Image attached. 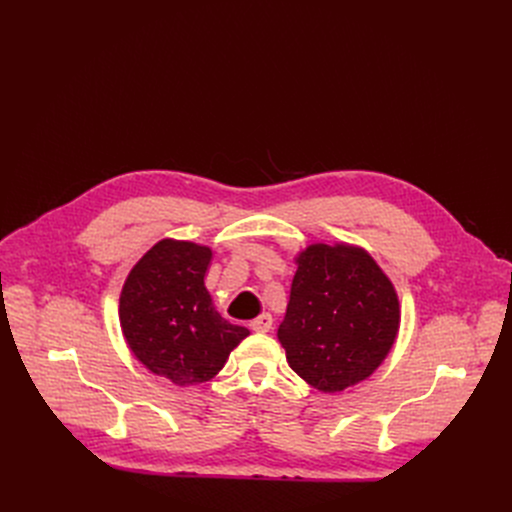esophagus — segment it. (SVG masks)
I'll use <instances>...</instances> for the list:
<instances>
[{
    "mask_svg": "<svg viewBox=\"0 0 512 512\" xmlns=\"http://www.w3.org/2000/svg\"><path fill=\"white\" fill-rule=\"evenodd\" d=\"M272 326H274V319H272L270 313H263V315H259V317H255V319L251 321V330H253V332H261V334L270 332Z\"/></svg>",
    "mask_w": 512,
    "mask_h": 512,
    "instance_id": "34e87169",
    "label": "esophagus"
}]
</instances>
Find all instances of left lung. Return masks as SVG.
Masks as SVG:
<instances>
[{
	"instance_id": "1",
	"label": "left lung",
	"mask_w": 512,
	"mask_h": 512,
	"mask_svg": "<svg viewBox=\"0 0 512 512\" xmlns=\"http://www.w3.org/2000/svg\"><path fill=\"white\" fill-rule=\"evenodd\" d=\"M398 326L396 290L367 251L317 242L297 257L278 340L307 384L342 392L367 380L390 353Z\"/></svg>"
}]
</instances>
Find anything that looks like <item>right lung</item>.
<instances>
[{
  "instance_id": "right-lung-1",
  "label": "right lung",
  "mask_w": 512,
  "mask_h": 512,
  "mask_svg": "<svg viewBox=\"0 0 512 512\" xmlns=\"http://www.w3.org/2000/svg\"><path fill=\"white\" fill-rule=\"evenodd\" d=\"M211 249L164 238L132 267L120 294V326L149 371L176 386L209 382L249 330L230 324L205 288Z\"/></svg>"
}]
</instances>
